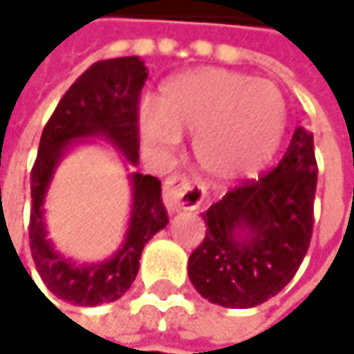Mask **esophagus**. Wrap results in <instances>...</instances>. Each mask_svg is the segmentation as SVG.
Returning <instances> with one entry per match:
<instances>
[{"label":"esophagus","mask_w":354,"mask_h":354,"mask_svg":"<svg viewBox=\"0 0 354 354\" xmlns=\"http://www.w3.org/2000/svg\"><path fill=\"white\" fill-rule=\"evenodd\" d=\"M203 199H205L203 187L193 183L187 176H169L163 183V205L169 212L199 209Z\"/></svg>","instance_id":"esophagus-1"}]
</instances>
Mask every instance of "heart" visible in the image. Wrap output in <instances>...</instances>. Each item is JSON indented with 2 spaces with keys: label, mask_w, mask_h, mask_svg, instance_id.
<instances>
[{
  "label": "heart",
  "mask_w": 354,
  "mask_h": 354,
  "mask_svg": "<svg viewBox=\"0 0 354 354\" xmlns=\"http://www.w3.org/2000/svg\"><path fill=\"white\" fill-rule=\"evenodd\" d=\"M138 130L157 155L195 134L199 167L216 183H234L259 174L276 155L286 130V101L268 80L201 68L163 82L155 105L140 109Z\"/></svg>",
  "instance_id": "1"
}]
</instances>
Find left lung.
<instances>
[{"label": "left lung", "instance_id": "8db88e82", "mask_svg": "<svg viewBox=\"0 0 354 354\" xmlns=\"http://www.w3.org/2000/svg\"><path fill=\"white\" fill-rule=\"evenodd\" d=\"M315 189L313 132L299 126L272 171L228 191L201 216L205 239L189 257L197 292L228 309L276 297L307 255Z\"/></svg>", "mask_w": 354, "mask_h": 354}]
</instances>
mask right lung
Segmentation results:
<instances>
[{
    "mask_svg": "<svg viewBox=\"0 0 354 354\" xmlns=\"http://www.w3.org/2000/svg\"><path fill=\"white\" fill-rule=\"evenodd\" d=\"M147 66L136 55L103 59L84 70L66 91L43 128L30 171V253L51 295L80 307L118 301L138 274L145 245L167 226L161 183L155 176L128 174L132 209L122 247L101 263H76L53 249L47 239L43 205L64 155L82 138H105L126 163H138V97Z\"/></svg>",
    "mask_w": 354,
    "mask_h": 354,
    "instance_id": "1",
    "label": "right lung"
}]
</instances>
